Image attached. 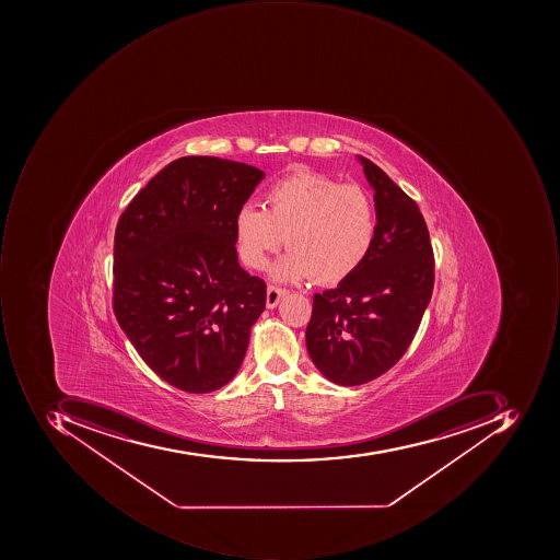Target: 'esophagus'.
<instances>
[{"mask_svg":"<svg viewBox=\"0 0 560 560\" xmlns=\"http://www.w3.org/2000/svg\"><path fill=\"white\" fill-rule=\"evenodd\" d=\"M288 294V289L278 288V285H267L266 304L269 310L278 306L279 300Z\"/></svg>","mask_w":560,"mask_h":560,"instance_id":"esophagus-1","label":"esophagus"}]
</instances>
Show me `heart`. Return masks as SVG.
Segmentation results:
<instances>
[{
	"label": "heart",
	"instance_id": "heart-1",
	"mask_svg": "<svg viewBox=\"0 0 560 560\" xmlns=\"http://www.w3.org/2000/svg\"><path fill=\"white\" fill-rule=\"evenodd\" d=\"M264 200L266 209L244 206L235 215L238 256L250 269H262L284 241L291 253L272 267L278 281L315 276L319 284H340L369 259L377 207L359 185L301 172L275 183Z\"/></svg>",
	"mask_w": 560,
	"mask_h": 560
}]
</instances>
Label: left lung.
<instances>
[{"label": "left lung", "instance_id": "obj_1", "mask_svg": "<svg viewBox=\"0 0 560 560\" xmlns=\"http://www.w3.org/2000/svg\"><path fill=\"white\" fill-rule=\"evenodd\" d=\"M377 207V238L359 271L313 298L306 347L316 369L345 387L366 384L402 359L434 288V253L416 201L359 156Z\"/></svg>", "mask_w": 560, "mask_h": 560}]
</instances>
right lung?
Instances as JSON below:
<instances>
[{
    "label": "right lung",
    "mask_w": 560,
    "mask_h": 560,
    "mask_svg": "<svg viewBox=\"0 0 560 560\" xmlns=\"http://www.w3.org/2000/svg\"><path fill=\"white\" fill-rule=\"evenodd\" d=\"M264 176L237 161L178 158L117 222L114 315L139 357L179 390L229 384L266 307V282L238 264L234 228Z\"/></svg>",
    "instance_id": "add662e5"
}]
</instances>
